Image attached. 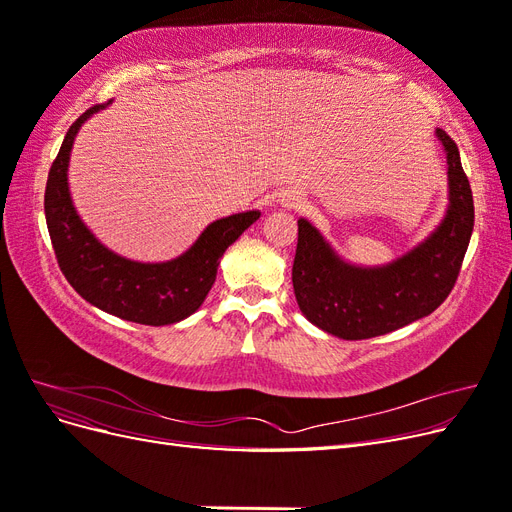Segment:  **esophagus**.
Returning a JSON list of instances; mask_svg holds the SVG:
<instances>
[{"label":"esophagus","instance_id":"1","mask_svg":"<svg viewBox=\"0 0 512 512\" xmlns=\"http://www.w3.org/2000/svg\"><path fill=\"white\" fill-rule=\"evenodd\" d=\"M284 203H286V207H290V209H299V207H301V198L294 196V194H288V196L284 198Z\"/></svg>","mask_w":512,"mask_h":512}]
</instances>
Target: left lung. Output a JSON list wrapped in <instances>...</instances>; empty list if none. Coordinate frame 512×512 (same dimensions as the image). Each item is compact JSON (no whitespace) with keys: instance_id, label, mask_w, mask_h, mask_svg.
Returning <instances> with one entry per match:
<instances>
[{"instance_id":"obj_1","label":"left lung","mask_w":512,"mask_h":512,"mask_svg":"<svg viewBox=\"0 0 512 512\" xmlns=\"http://www.w3.org/2000/svg\"><path fill=\"white\" fill-rule=\"evenodd\" d=\"M448 205L442 222L410 252L378 267L352 265L322 232L299 220L292 286L303 316L339 339H369L429 316L453 290L474 228V200L459 149L440 128Z\"/></svg>"}]
</instances>
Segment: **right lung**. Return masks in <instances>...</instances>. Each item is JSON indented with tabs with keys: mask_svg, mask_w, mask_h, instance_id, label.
Returning <instances> with one entry per match:
<instances>
[{
	"mask_svg": "<svg viewBox=\"0 0 512 512\" xmlns=\"http://www.w3.org/2000/svg\"><path fill=\"white\" fill-rule=\"evenodd\" d=\"M111 102L91 106L72 123L61 143L44 192L46 226L61 273L87 303L121 320L166 327L192 316L203 305L218 275L220 258L260 218V211L211 222L188 250L164 262H141L108 250L72 203L68 166L83 123Z\"/></svg>",
	"mask_w": 512,
	"mask_h": 512,
	"instance_id": "right-lung-1",
	"label": "right lung"
}]
</instances>
